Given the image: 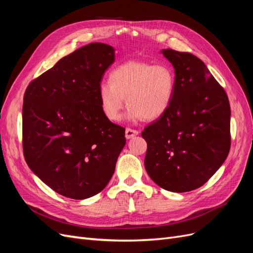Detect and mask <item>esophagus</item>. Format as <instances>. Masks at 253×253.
<instances>
[{"label": "esophagus", "instance_id": "obj_1", "mask_svg": "<svg viewBox=\"0 0 253 253\" xmlns=\"http://www.w3.org/2000/svg\"><path fill=\"white\" fill-rule=\"evenodd\" d=\"M137 135H138V131H136V129H133V128H126V139H131Z\"/></svg>", "mask_w": 253, "mask_h": 253}]
</instances>
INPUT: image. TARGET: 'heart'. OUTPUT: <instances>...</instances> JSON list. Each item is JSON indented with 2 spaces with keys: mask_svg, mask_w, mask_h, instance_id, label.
<instances>
[{
  "mask_svg": "<svg viewBox=\"0 0 253 253\" xmlns=\"http://www.w3.org/2000/svg\"><path fill=\"white\" fill-rule=\"evenodd\" d=\"M110 82L98 89L100 109L106 119L118 121L125 106L131 120H155L168 111L175 89V74L166 63L129 60L110 74Z\"/></svg>",
  "mask_w": 253,
  "mask_h": 253,
  "instance_id": "obj_1",
  "label": "heart"
}]
</instances>
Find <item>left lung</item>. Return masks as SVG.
Returning <instances> with one entry per match:
<instances>
[{"label": "left lung", "instance_id": "left-lung-1", "mask_svg": "<svg viewBox=\"0 0 253 253\" xmlns=\"http://www.w3.org/2000/svg\"><path fill=\"white\" fill-rule=\"evenodd\" d=\"M175 72L171 105L144 128V167L152 180L171 192L202 187L230 150V104L206 64L190 52L163 49Z\"/></svg>", "mask_w": 253, "mask_h": 253}]
</instances>
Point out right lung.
<instances>
[{"label":"right lung","instance_id":"1","mask_svg":"<svg viewBox=\"0 0 253 253\" xmlns=\"http://www.w3.org/2000/svg\"><path fill=\"white\" fill-rule=\"evenodd\" d=\"M114 61L111 45L90 43L60 59L25 90L26 163L49 188L73 200L106 187L126 144L125 127L106 119L98 99L102 76Z\"/></svg>","mask_w":253,"mask_h":253}]
</instances>
